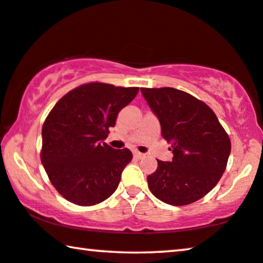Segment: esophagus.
I'll list each match as a JSON object with an SVG mask.
<instances>
[{
    "label": "esophagus",
    "instance_id": "1",
    "mask_svg": "<svg viewBox=\"0 0 263 263\" xmlns=\"http://www.w3.org/2000/svg\"><path fill=\"white\" fill-rule=\"evenodd\" d=\"M133 156H135V158H137V159H142L145 155L140 154V152H138V151H135L133 152Z\"/></svg>",
    "mask_w": 263,
    "mask_h": 263
}]
</instances>
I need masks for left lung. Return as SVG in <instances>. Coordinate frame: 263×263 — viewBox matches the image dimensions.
Masks as SVG:
<instances>
[{
  "mask_svg": "<svg viewBox=\"0 0 263 263\" xmlns=\"http://www.w3.org/2000/svg\"><path fill=\"white\" fill-rule=\"evenodd\" d=\"M171 144V162L157 159L147 176L151 193L171 205L191 204L214 189L232 150L228 133L205 103L172 87L140 88Z\"/></svg>",
  "mask_w": 263,
  "mask_h": 263,
  "instance_id": "left-lung-1",
  "label": "left lung"
}]
</instances>
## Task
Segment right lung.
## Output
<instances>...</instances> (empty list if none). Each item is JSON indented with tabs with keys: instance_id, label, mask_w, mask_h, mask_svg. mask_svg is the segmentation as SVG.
Segmentation results:
<instances>
[{
	"instance_id": "1",
	"label": "right lung",
	"mask_w": 263,
	"mask_h": 263,
	"mask_svg": "<svg viewBox=\"0 0 263 263\" xmlns=\"http://www.w3.org/2000/svg\"><path fill=\"white\" fill-rule=\"evenodd\" d=\"M138 89L88 82L65 94L47 116L41 163L50 183L67 201L94 205L117 190L132 152L112 148L104 139Z\"/></svg>"
}]
</instances>
